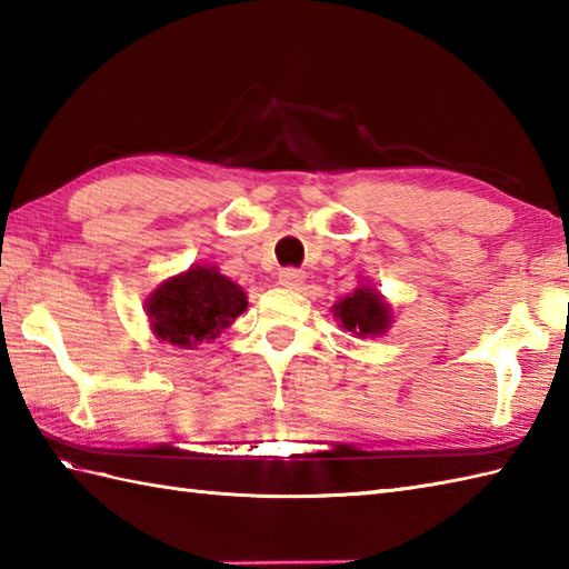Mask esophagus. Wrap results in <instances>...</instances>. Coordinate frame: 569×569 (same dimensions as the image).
<instances>
[{"mask_svg": "<svg viewBox=\"0 0 569 569\" xmlns=\"http://www.w3.org/2000/svg\"><path fill=\"white\" fill-rule=\"evenodd\" d=\"M277 282H280L287 289H301V284H305V272L295 270V268H287V270L280 272V277H277Z\"/></svg>", "mask_w": 569, "mask_h": 569, "instance_id": "1", "label": "esophagus"}]
</instances>
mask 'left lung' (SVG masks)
Masks as SVG:
<instances>
[{"instance_id": "8db88e82", "label": "left lung", "mask_w": 569, "mask_h": 569, "mask_svg": "<svg viewBox=\"0 0 569 569\" xmlns=\"http://www.w3.org/2000/svg\"><path fill=\"white\" fill-rule=\"evenodd\" d=\"M331 311L338 326L358 338L385 336L395 321V311L387 299L368 280L360 282L348 297L338 299Z\"/></svg>"}]
</instances>
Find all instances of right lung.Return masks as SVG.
Wrapping results in <instances>:
<instances>
[{
  "mask_svg": "<svg viewBox=\"0 0 569 569\" xmlns=\"http://www.w3.org/2000/svg\"><path fill=\"white\" fill-rule=\"evenodd\" d=\"M146 317L158 340L194 350L219 338L248 307V297L217 264H192L162 280L146 299Z\"/></svg>",
  "mask_w": 569,
  "mask_h": 569,
  "instance_id": "add662e5",
  "label": "right lung"
}]
</instances>
